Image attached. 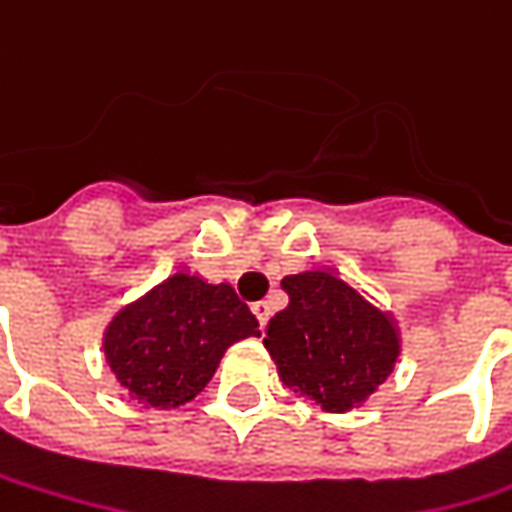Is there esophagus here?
Returning a JSON list of instances; mask_svg holds the SVG:
<instances>
[{"instance_id": "1", "label": "esophagus", "mask_w": 512, "mask_h": 512, "mask_svg": "<svg viewBox=\"0 0 512 512\" xmlns=\"http://www.w3.org/2000/svg\"><path fill=\"white\" fill-rule=\"evenodd\" d=\"M253 313H256L259 325L265 327L267 322H270V316H273V307H270V302H256V305H253Z\"/></svg>"}]
</instances>
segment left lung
I'll list each match as a JSON object with an SVG mask.
<instances>
[{
	"instance_id": "1",
	"label": "left lung",
	"mask_w": 512,
	"mask_h": 512,
	"mask_svg": "<svg viewBox=\"0 0 512 512\" xmlns=\"http://www.w3.org/2000/svg\"><path fill=\"white\" fill-rule=\"evenodd\" d=\"M290 296L267 325L265 347L285 387L327 413L367 402L393 373L399 330L333 270H305L282 279Z\"/></svg>"
}]
</instances>
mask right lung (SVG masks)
Listing matches in <instances>:
<instances>
[{"label":"right lung","instance_id":"1","mask_svg":"<svg viewBox=\"0 0 512 512\" xmlns=\"http://www.w3.org/2000/svg\"><path fill=\"white\" fill-rule=\"evenodd\" d=\"M259 336V322L230 285L179 270L122 307L105 330V359L148 407H179L213 379L230 344Z\"/></svg>","mask_w":512,"mask_h":512}]
</instances>
